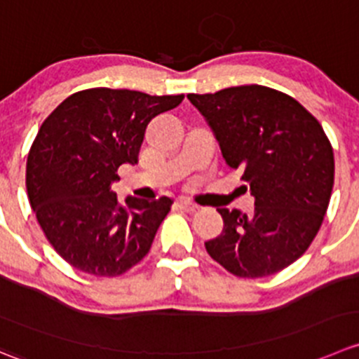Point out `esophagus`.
I'll return each mask as SVG.
<instances>
[{"instance_id": "obj_1", "label": "esophagus", "mask_w": 359, "mask_h": 359, "mask_svg": "<svg viewBox=\"0 0 359 359\" xmlns=\"http://www.w3.org/2000/svg\"><path fill=\"white\" fill-rule=\"evenodd\" d=\"M175 207L179 208V210H182V212H194V210H198V205L194 203V201L187 200V198H179V200L175 201Z\"/></svg>"}]
</instances>
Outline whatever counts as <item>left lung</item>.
<instances>
[{"label": "left lung", "mask_w": 359, "mask_h": 359, "mask_svg": "<svg viewBox=\"0 0 359 359\" xmlns=\"http://www.w3.org/2000/svg\"><path fill=\"white\" fill-rule=\"evenodd\" d=\"M187 98L254 196L250 215L217 208L224 228L205 249L236 277L280 272L309 249L328 208L335 159L325 130L297 100L256 83Z\"/></svg>", "instance_id": "8db88e82"}]
</instances>
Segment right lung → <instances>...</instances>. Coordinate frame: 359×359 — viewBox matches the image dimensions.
Listing matches in <instances>:
<instances>
[{"label":"right lung","mask_w":359,"mask_h":359,"mask_svg":"<svg viewBox=\"0 0 359 359\" xmlns=\"http://www.w3.org/2000/svg\"><path fill=\"white\" fill-rule=\"evenodd\" d=\"M184 95L93 87L68 96L38 130L27 154V198L55 252L95 277L140 263L173 201L117 200L121 165L138 163L145 128Z\"/></svg>","instance_id":"obj_1"}]
</instances>
